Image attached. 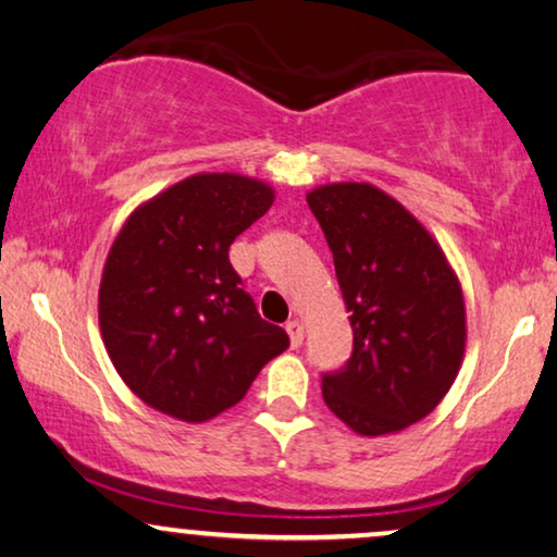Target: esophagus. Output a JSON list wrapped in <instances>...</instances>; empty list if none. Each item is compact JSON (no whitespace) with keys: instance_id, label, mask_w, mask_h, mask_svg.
Instances as JSON below:
<instances>
[{"instance_id":"esophagus-1","label":"esophagus","mask_w":557,"mask_h":557,"mask_svg":"<svg viewBox=\"0 0 557 557\" xmlns=\"http://www.w3.org/2000/svg\"><path fill=\"white\" fill-rule=\"evenodd\" d=\"M285 331L289 335V346L293 348H300L302 346V323L300 320H289V323L285 325Z\"/></svg>"}]
</instances>
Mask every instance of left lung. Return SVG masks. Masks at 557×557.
<instances>
[{
    "mask_svg": "<svg viewBox=\"0 0 557 557\" xmlns=\"http://www.w3.org/2000/svg\"><path fill=\"white\" fill-rule=\"evenodd\" d=\"M308 207L333 252L354 354L323 375V398L360 436L404 432L457 379L467 310L457 272L426 226L366 182L325 184Z\"/></svg>",
    "mask_w": 557,
    "mask_h": 557,
    "instance_id": "left-lung-1",
    "label": "left lung"
}]
</instances>
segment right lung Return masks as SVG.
<instances>
[{
  "label": "right lung",
  "mask_w": 557,
  "mask_h": 557,
  "mask_svg": "<svg viewBox=\"0 0 557 557\" xmlns=\"http://www.w3.org/2000/svg\"><path fill=\"white\" fill-rule=\"evenodd\" d=\"M275 201L242 174H194L140 203L108 252L98 289L106 350L151 409L201 424L245 398L289 346L260 318L230 247Z\"/></svg>",
  "instance_id": "add662e5"
}]
</instances>
